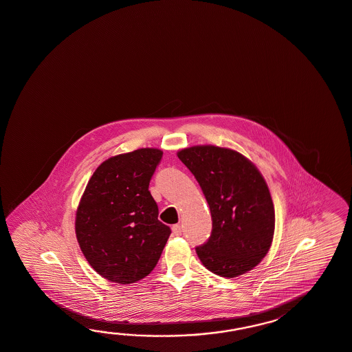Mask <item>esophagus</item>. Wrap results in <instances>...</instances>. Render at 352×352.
Instances as JSON below:
<instances>
[{
	"label": "esophagus",
	"mask_w": 352,
	"mask_h": 352,
	"mask_svg": "<svg viewBox=\"0 0 352 352\" xmlns=\"http://www.w3.org/2000/svg\"><path fill=\"white\" fill-rule=\"evenodd\" d=\"M172 232H173L175 236H181L182 234V227H181L180 224H175L172 227Z\"/></svg>",
	"instance_id": "34e87169"
}]
</instances>
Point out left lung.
Masks as SVG:
<instances>
[{"label":"left lung","mask_w":352,"mask_h":352,"mask_svg":"<svg viewBox=\"0 0 352 352\" xmlns=\"http://www.w3.org/2000/svg\"><path fill=\"white\" fill-rule=\"evenodd\" d=\"M195 176L212 212V234L197 254L223 278L252 270L270 250L275 210L261 173L228 148L197 146L177 153Z\"/></svg>","instance_id":"left-lung-1"}]
</instances>
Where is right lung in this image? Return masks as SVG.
Wrapping results in <instances>:
<instances>
[{
    "instance_id": "obj_1",
    "label": "right lung",
    "mask_w": 352,
    "mask_h": 352,
    "mask_svg": "<svg viewBox=\"0 0 352 352\" xmlns=\"http://www.w3.org/2000/svg\"><path fill=\"white\" fill-rule=\"evenodd\" d=\"M162 151L142 148L115 155L91 176L76 214V236L92 269L116 284H131L155 269L168 226L158 221L149 182Z\"/></svg>"
}]
</instances>
